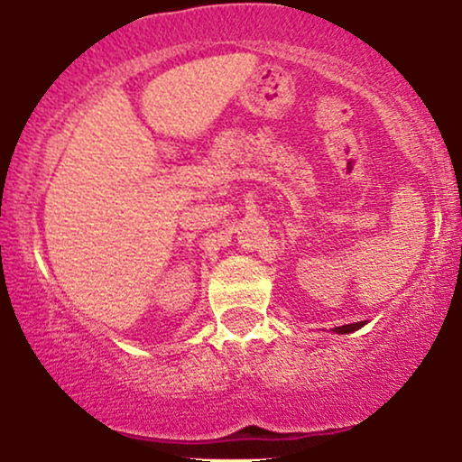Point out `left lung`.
<instances>
[{
    "label": "left lung",
    "mask_w": 462,
    "mask_h": 462,
    "mask_svg": "<svg viewBox=\"0 0 462 462\" xmlns=\"http://www.w3.org/2000/svg\"><path fill=\"white\" fill-rule=\"evenodd\" d=\"M363 326H365V321H358V323H346V326L334 328V332H338V334H347V332L358 330V328H363Z\"/></svg>",
    "instance_id": "8db88e82"
}]
</instances>
